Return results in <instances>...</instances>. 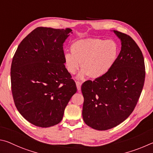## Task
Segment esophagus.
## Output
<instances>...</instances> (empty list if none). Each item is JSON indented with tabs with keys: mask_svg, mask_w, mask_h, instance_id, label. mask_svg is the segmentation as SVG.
<instances>
[{
	"mask_svg": "<svg viewBox=\"0 0 153 153\" xmlns=\"http://www.w3.org/2000/svg\"><path fill=\"white\" fill-rule=\"evenodd\" d=\"M76 85L77 90H78L79 91H81V82H79V81H76Z\"/></svg>",
	"mask_w": 153,
	"mask_h": 153,
	"instance_id": "obj_1",
	"label": "esophagus"
}]
</instances>
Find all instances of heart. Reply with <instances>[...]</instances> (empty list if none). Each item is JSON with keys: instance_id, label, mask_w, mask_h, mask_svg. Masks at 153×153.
<instances>
[{"instance_id": "obj_1", "label": "heart", "mask_w": 153, "mask_h": 153, "mask_svg": "<svg viewBox=\"0 0 153 153\" xmlns=\"http://www.w3.org/2000/svg\"><path fill=\"white\" fill-rule=\"evenodd\" d=\"M71 53H65L64 63L70 74H74L81 68L77 78L89 76L92 79L102 78L111 71L118 58L119 46L113 39L87 38L72 44Z\"/></svg>"}]
</instances>
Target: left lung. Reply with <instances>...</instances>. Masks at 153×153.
Here are the masks:
<instances>
[{
  "label": "left lung",
  "instance_id": "8db88e82",
  "mask_svg": "<svg viewBox=\"0 0 153 153\" xmlns=\"http://www.w3.org/2000/svg\"><path fill=\"white\" fill-rule=\"evenodd\" d=\"M121 40V51L108 74L82 84V118L93 129L117 126L134 111L145 79L144 57L138 45L127 34L114 30Z\"/></svg>",
  "mask_w": 153,
  "mask_h": 153
}]
</instances>
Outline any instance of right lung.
<instances>
[{
	"instance_id": "obj_1",
	"label": "right lung",
	"mask_w": 153,
	"mask_h": 153,
	"mask_svg": "<svg viewBox=\"0 0 153 153\" xmlns=\"http://www.w3.org/2000/svg\"><path fill=\"white\" fill-rule=\"evenodd\" d=\"M70 33L69 28L37 27L22 40L13 58L10 81L15 105L36 126L60 123L77 91L64 63L63 44Z\"/></svg>"
}]
</instances>
